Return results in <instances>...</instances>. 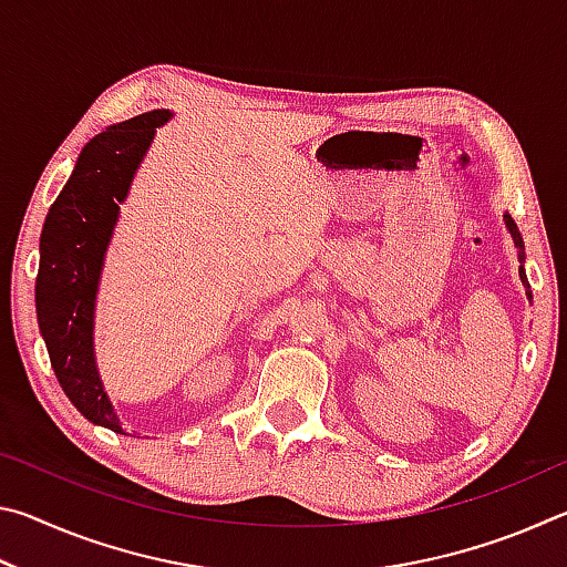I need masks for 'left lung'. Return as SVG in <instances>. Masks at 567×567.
<instances>
[{
	"instance_id": "1",
	"label": "left lung",
	"mask_w": 567,
	"mask_h": 567,
	"mask_svg": "<svg viewBox=\"0 0 567 567\" xmlns=\"http://www.w3.org/2000/svg\"><path fill=\"white\" fill-rule=\"evenodd\" d=\"M505 227L511 229V235H513V243H515V247H517V260H520V280H523V287H525V295H527V300H533L530 282H527V275H525V267H523V262H525V245H523L520 229H517L515 219H513L511 215H505Z\"/></svg>"
}]
</instances>
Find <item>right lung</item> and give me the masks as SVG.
<instances>
[{
	"instance_id": "right-lung-1",
	"label": "right lung",
	"mask_w": 567,
	"mask_h": 567,
	"mask_svg": "<svg viewBox=\"0 0 567 567\" xmlns=\"http://www.w3.org/2000/svg\"><path fill=\"white\" fill-rule=\"evenodd\" d=\"M169 117V110H152L92 137L47 213L40 237L37 320L54 375L84 417L122 435L127 433L94 362V300L120 205L127 199L155 130Z\"/></svg>"
}]
</instances>
